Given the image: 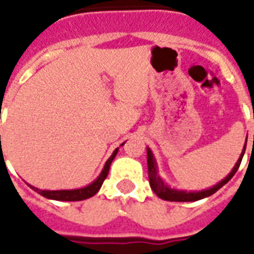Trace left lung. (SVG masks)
I'll use <instances>...</instances> for the list:
<instances>
[{"mask_svg":"<svg viewBox=\"0 0 254 254\" xmlns=\"http://www.w3.org/2000/svg\"><path fill=\"white\" fill-rule=\"evenodd\" d=\"M245 149H247V142L244 145V149H243V153H241L240 158L236 162L235 167L232 169V171L229 173V175L225 179H223L221 182H219L216 186H213L211 189L204 190V191H197V192H187V191H178V190L170 189L169 186L165 185L163 181L158 177V173H157V163H155V159L153 157V153L151 150L147 147V170H149V182H150V187L151 190L157 193V196H159L163 200H169V201H196L200 200L203 197H207L209 195L215 193L219 189H221L225 183H228L232 177L236 174V171L239 170V166H240L241 159L244 157Z\"/></svg>","mask_w":254,"mask_h":254,"instance_id":"1","label":"left lung"}]
</instances>
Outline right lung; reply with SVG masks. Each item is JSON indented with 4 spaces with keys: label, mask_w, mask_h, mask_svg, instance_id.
<instances>
[{
    "label": "right lung",
    "mask_w": 254,
    "mask_h": 254,
    "mask_svg": "<svg viewBox=\"0 0 254 254\" xmlns=\"http://www.w3.org/2000/svg\"><path fill=\"white\" fill-rule=\"evenodd\" d=\"M119 149H116L113 151V154L111 155V158L108 159L105 166H104L103 171L100 174V177L96 179L93 183H91L89 186L84 187V189H77V190H59V191H49V190H39L37 187H33L30 186L34 191H37L38 193H41L42 196L47 197V199H54V200H63V201H77V200H84L88 197L93 196L97 191L100 190L103 182L105 181V178L108 177V173H109V167H111L112 161L115 159L116 154H117Z\"/></svg>",
    "instance_id": "1"
}]
</instances>
